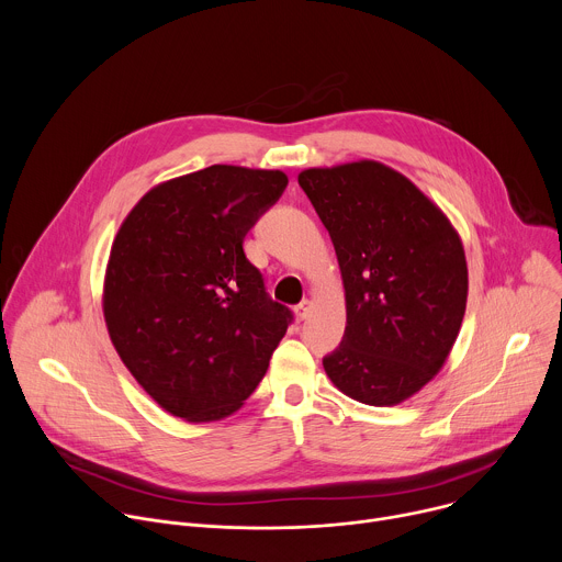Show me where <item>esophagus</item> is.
I'll list each match as a JSON object with an SVG mask.
<instances>
[{
	"label": "esophagus",
	"instance_id": "esophagus-1",
	"mask_svg": "<svg viewBox=\"0 0 562 562\" xmlns=\"http://www.w3.org/2000/svg\"><path fill=\"white\" fill-rule=\"evenodd\" d=\"M311 308H313V302H311V300H302V302L295 306V317L300 319V323L311 315Z\"/></svg>",
	"mask_w": 562,
	"mask_h": 562
}]
</instances>
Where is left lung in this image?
Returning a JSON list of instances; mask_svg holds the SVG:
<instances>
[{"mask_svg":"<svg viewBox=\"0 0 562 562\" xmlns=\"http://www.w3.org/2000/svg\"><path fill=\"white\" fill-rule=\"evenodd\" d=\"M297 182L331 235L345 284V338L325 371L358 403H405L436 378L460 334L462 239L438 204L375 159L304 169Z\"/></svg>","mask_w":562,"mask_h":562,"instance_id":"left-lung-1","label":"left lung"}]
</instances>
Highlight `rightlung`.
<instances>
[{"label": "right lung", "instance_id": "obj_1", "mask_svg": "<svg viewBox=\"0 0 562 562\" xmlns=\"http://www.w3.org/2000/svg\"><path fill=\"white\" fill-rule=\"evenodd\" d=\"M286 184L282 171L213 165L153 187L113 239L106 329L171 416L213 423L235 414L286 334L291 311L269 297L243 249Z\"/></svg>", "mask_w": 562, "mask_h": 562}]
</instances>
